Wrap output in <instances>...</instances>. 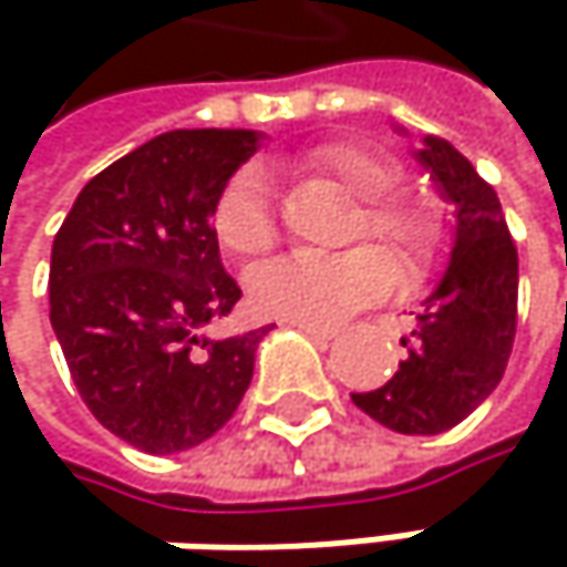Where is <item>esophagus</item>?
<instances>
[{
	"label": "esophagus",
	"instance_id": "esophagus-1",
	"mask_svg": "<svg viewBox=\"0 0 567 567\" xmlns=\"http://www.w3.org/2000/svg\"><path fill=\"white\" fill-rule=\"evenodd\" d=\"M291 328L305 331V334L315 338V341H331V338H338V331H341V328H334V324H318V321H291Z\"/></svg>",
	"mask_w": 567,
	"mask_h": 567
}]
</instances>
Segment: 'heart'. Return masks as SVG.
Masks as SVG:
<instances>
[{"mask_svg":"<svg viewBox=\"0 0 567 567\" xmlns=\"http://www.w3.org/2000/svg\"><path fill=\"white\" fill-rule=\"evenodd\" d=\"M311 171L331 173L361 199L351 239H378L391 249L406 282L426 276L443 246V223L426 199L396 193L403 171L394 157L338 141L308 157ZM213 233L233 259H259L279 243V206L262 167L239 171L213 203ZM394 285V266L378 246L344 252H298L272 259L249 276V298L262 315L291 321H331L378 301Z\"/></svg>","mask_w":567,"mask_h":567,"instance_id":"heart-1","label":"heart"}]
</instances>
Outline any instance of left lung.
Returning <instances> with one entry per match:
<instances>
[{
  "mask_svg": "<svg viewBox=\"0 0 567 567\" xmlns=\"http://www.w3.org/2000/svg\"><path fill=\"white\" fill-rule=\"evenodd\" d=\"M420 164L456 203V243L426 298L396 374L351 400L381 426L433 436L463 423L506 374L518 321V252L496 189L446 141L426 137Z\"/></svg>",
  "mask_w": 567,
  "mask_h": 567,
  "instance_id": "left-lung-1",
  "label": "left lung"
}]
</instances>
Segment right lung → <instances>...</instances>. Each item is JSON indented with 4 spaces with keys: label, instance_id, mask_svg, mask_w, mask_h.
Masks as SVG:
<instances>
[{
    "label": "right lung",
    "instance_id": "1",
    "mask_svg": "<svg viewBox=\"0 0 567 567\" xmlns=\"http://www.w3.org/2000/svg\"><path fill=\"white\" fill-rule=\"evenodd\" d=\"M252 131H171L101 171L52 246V328L101 426L144 453L209 440L249 391L269 328L209 338L243 298L213 203L256 154Z\"/></svg>",
    "mask_w": 567,
    "mask_h": 567
}]
</instances>
